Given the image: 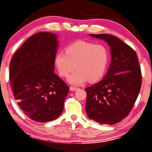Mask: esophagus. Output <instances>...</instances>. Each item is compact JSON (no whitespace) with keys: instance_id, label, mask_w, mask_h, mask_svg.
Masks as SVG:
<instances>
[{"instance_id":"1","label":"esophagus","mask_w":152,"mask_h":152,"mask_svg":"<svg viewBox=\"0 0 152 152\" xmlns=\"http://www.w3.org/2000/svg\"><path fill=\"white\" fill-rule=\"evenodd\" d=\"M77 89H78V88H76V87H74V86H70V91H75V90H76Z\"/></svg>"}]
</instances>
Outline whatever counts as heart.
I'll list each match as a JSON object with an SVG mask.
<instances>
[{
    "mask_svg": "<svg viewBox=\"0 0 152 152\" xmlns=\"http://www.w3.org/2000/svg\"><path fill=\"white\" fill-rule=\"evenodd\" d=\"M108 52L104 45L86 41H76L59 51L55 56V64L60 76L67 77L76 70L68 81L74 85L99 81L103 78L108 63Z\"/></svg>",
    "mask_w": 152,
    "mask_h": 152,
    "instance_id": "heart-1",
    "label": "heart"
}]
</instances>
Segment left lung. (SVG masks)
Here are the masks:
<instances>
[{"mask_svg": "<svg viewBox=\"0 0 152 152\" xmlns=\"http://www.w3.org/2000/svg\"><path fill=\"white\" fill-rule=\"evenodd\" d=\"M110 47L107 72L98 83L85 88L88 118L100 124L113 125L124 120L136 102L142 86L141 68L136 52L113 35L92 34Z\"/></svg>", "mask_w": 152, "mask_h": 152, "instance_id": "8db88e82", "label": "left lung"}]
</instances>
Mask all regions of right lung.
<instances>
[{
  "label": "right lung",
  "instance_id": "right-lung-1",
  "mask_svg": "<svg viewBox=\"0 0 152 152\" xmlns=\"http://www.w3.org/2000/svg\"><path fill=\"white\" fill-rule=\"evenodd\" d=\"M58 44L56 34L38 32L25 41L10 63L14 97L22 111L38 122L58 118L69 92L54 72Z\"/></svg>",
  "mask_w": 152,
  "mask_h": 152
}]
</instances>
